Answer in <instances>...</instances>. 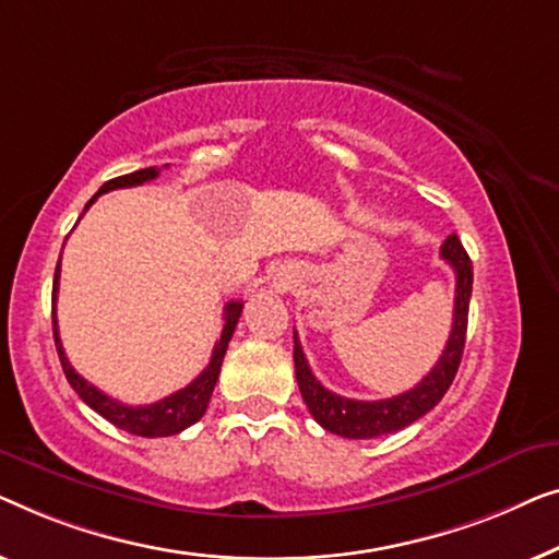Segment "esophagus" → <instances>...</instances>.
<instances>
[{"instance_id":"obj_1","label":"esophagus","mask_w":559,"mask_h":559,"mask_svg":"<svg viewBox=\"0 0 559 559\" xmlns=\"http://www.w3.org/2000/svg\"><path fill=\"white\" fill-rule=\"evenodd\" d=\"M281 286H283V288H288V286H286V283H281Z\"/></svg>"}]
</instances>
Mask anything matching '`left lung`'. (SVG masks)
Listing matches in <instances>:
<instances>
[{"label":"left lung","instance_id":"left-lung-1","mask_svg":"<svg viewBox=\"0 0 559 559\" xmlns=\"http://www.w3.org/2000/svg\"><path fill=\"white\" fill-rule=\"evenodd\" d=\"M440 255L443 261L455 271V304H453V326L451 336H448L445 349L436 367L415 384L413 390L403 392V395L388 397V400H352L342 397L336 392L326 390L317 377H313L309 361L298 342V334L294 332V361H296V380L301 397L313 420L329 433L342 438H377L403 430L423 418L428 411L443 400V395L451 388L455 372H459L463 344H466V329H468V304H471V288H474V265L466 250H463L459 235H448L443 246H440Z\"/></svg>","mask_w":559,"mask_h":559}]
</instances>
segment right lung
<instances>
[{
  "mask_svg": "<svg viewBox=\"0 0 559 559\" xmlns=\"http://www.w3.org/2000/svg\"><path fill=\"white\" fill-rule=\"evenodd\" d=\"M159 177V169L148 167V169H139L131 171V175L108 179V182L100 187V190L93 194L91 202L85 204V210L96 202L100 194L111 192V190H123V187H139L144 182H152V179ZM58 286H60V263L55 269V281H52V334H55V347H58V357L62 365V372H66L70 388H73L81 400L88 407H93L98 415H104L108 423H114L116 428L126 430L131 436H141V438H164V436H177L182 433L185 428H190L198 423L204 411H207L212 390H215V382L219 377V367H223L227 344L233 340L235 326H238V319L242 313V301H230L225 306V326L219 340L215 342V349H212L210 365L202 369V372L194 377V380L187 384V388L171 392L169 397L159 400V403L152 405H123L119 400L108 397L106 392H100L96 384H91L85 377H81L70 365L66 357V349H62L60 342V332H58V317H55V304H58Z\"/></svg>",
  "mask_w": 559,
  "mask_h": 559,
  "instance_id": "obj_1",
  "label": "right lung"
}]
</instances>
